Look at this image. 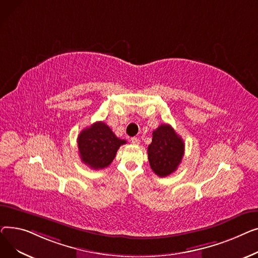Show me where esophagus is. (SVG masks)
I'll list each match as a JSON object with an SVG mask.
<instances>
[{"label":"esophagus","mask_w":258,"mask_h":258,"mask_svg":"<svg viewBox=\"0 0 258 258\" xmlns=\"http://www.w3.org/2000/svg\"><path fill=\"white\" fill-rule=\"evenodd\" d=\"M131 143H132L133 145H139V144L141 143V141H140L139 138H132V139H131Z\"/></svg>","instance_id":"1"}]
</instances>
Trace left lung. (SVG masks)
<instances>
[{
  "instance_id": "left-lung-1",
  "label": "left lung",
  "mask_w": 258,
  "mask_h": 258,
  "mask_svg": "<svg viewBox=\"0 0 258 258\" xmlns=\"http://www.w3.org/2000/svg\"><path fill=\"white\" fill-rule=\"evenodd\" d=\"M152 134V143L148 147L150 166L157 176L166 177L177 170L182 160L184 143L168 124H161Z\"/></svg>"
}]
</instances>
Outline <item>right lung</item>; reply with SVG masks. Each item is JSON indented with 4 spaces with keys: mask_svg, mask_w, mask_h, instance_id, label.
<instances>
[{
    "mask_svg": "<svg viewBox=\"0 0 258 258\" xmlns=\"http://www.w3.org/2000/svg\"><path fill=\"white\" fill-rule=\"evenodd\" d=\"M126 141L116 135L104 122H96L83 129L78 136V149L83 163L94 170L107 168L114 159L118 148Z\"/></svg>",
    "mask_w": 258,
    "mask_h": 258,
    "instance_id": "right-lung-1",
    "label": "right lung"
}]
</instances>
